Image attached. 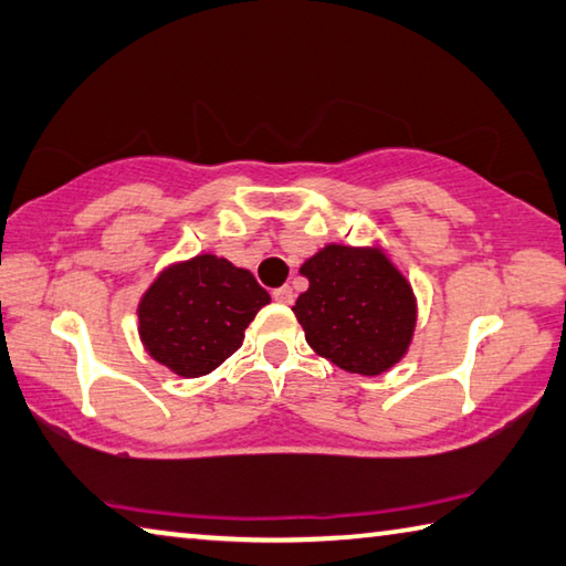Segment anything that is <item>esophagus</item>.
Listing matches in <instances>:
<instances>
[{"label":"esophagus","mask_w":566,"mask_h":566,"mask_svg":"<svg viewBox=\"0 0 566 566\" xmlns=\"http://www.w3.org/2000/svg\"><path fill=\"white\" fill-rule=\"evenodd\" d=\"M273 301L275 303H283V305H291L293 303V289L291 285H281V289L273 291Z\"/></svg>","instance_id":"obj_1"}]
</instances>
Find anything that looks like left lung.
<instances>
[{
  "label": "left lung",
  "instance_id": "8db88e82",
  "mask_svg": "<svg viewBox=\"0 0 566 566\" xmlns=\"http://www.w3.org/2000/svg\"><path fill=\"white\" fill-rule=\"evenodd\" d=\"M308 291L293 313L321 358L358 375H382L410 348L418 303L378 245L328 243L301 265Z\"/></svg>",
  "mask_w": 566,
  "mask_h": 566
}]
</instances>
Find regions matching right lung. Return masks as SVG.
I'll return each mask as SVG.
<instances>
[{"label":"right lung","instance_id":"right-lung-1","mask_svg":"<svg viewBox=\"0 0 566 566\" xmlns=\"http://www.w3.org/2000/svg\"><path fill=\"white\" fill-rule=\"evenodd\" d=\"M271 295L251 271L211 253L158 273L138 303V335L156 363L201 378L241 348L248 323Z\"/></svg>","mask_w":566,"mask_h":566}]
</instances>
